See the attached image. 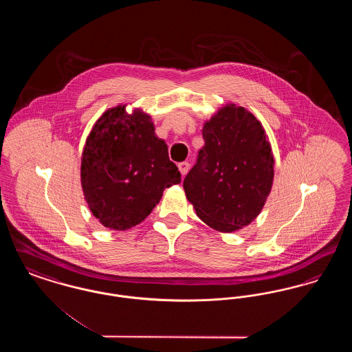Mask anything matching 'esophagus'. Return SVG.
Returning a JSON list of instances; mask_svg holds the SVG:
<instances>
[{
	"label": "esophagus",
	"mask_w": 352,
	"mask_h": 352,
	"mask_svg": "<svg viewBox=\"0 0 352 352\" xmlns=\"http://www.w3.org/2000/svg\"><path fill=\"white\" fill-rule=\"evenodd\" d=\"M188 168H190V165H188L187 162H181V164H178V168H179V171H181L182 177H184V175L187 174V171H188Z\"/></svg>",
	"instance_id": "obj_1"
}]
</instances>
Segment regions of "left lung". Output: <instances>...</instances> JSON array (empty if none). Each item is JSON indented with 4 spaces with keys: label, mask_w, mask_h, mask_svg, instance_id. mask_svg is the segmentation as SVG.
<instances>
[{
    "label": "left lung",
    "mask_w": 352,
    "mask_h": 352,
    "mask_svg": "<svg viewBox=\"0 0 352 352\" xmlns=\"http://www.w3.org/2000/svg\"><path fill=\"white\" fill-rule=\"evenodd\" d=\"M204 146L184 181L197 215L219 232H234L261 212L274 177V158L261 122L227 104L204 122Z\"/></svg>",
    "instance_id": "1"
}]
</instances>
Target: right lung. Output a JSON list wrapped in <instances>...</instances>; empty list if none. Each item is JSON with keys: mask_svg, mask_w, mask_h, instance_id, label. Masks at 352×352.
Listing matches in <instances>:
<instances>
[{"mask_svg": "<svg viewBox=\"0 0 352 352\" xmlns=\"http://www.w3.org/2000/svg\"><path fill=\"white\" fill-rule=\"evenodd\" d=\"M126 105L105 111L87 137L80 179L84 199L107 228L125 231L140 224L162 198L181 182L168 160V145L154 133L148 113Z\"/></svg>", "mask_w": 352, "mask_h": 352, "instance_id": "right-lung-1", "label": "right lung"}]
</instances>
